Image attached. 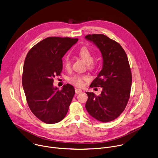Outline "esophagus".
Wrapping results in <instances>:
<instances>
[{"mask_svg":"<svg viewBox=\"0 0 158 158\" xmlns=\"http://www.w3.org/2000/svg\"><path fill=\"white\" fill-rule=\"evenodd\" d=\"M82 92V90L81 89H79V88H77L75 89V93L76 94H80V93Z\"/></svg>","mask_w":158,"mask_h":158,"instance_id":"34e87169","label":"esophagus"}]
</instances>
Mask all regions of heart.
Segmentation results:
<instances>
[{
  "mask_svg": "<svg viewBox=\"0 0 158 158\" xmlns=\"http://www.w3.org/2000/svg\"><path fill=\"white\" fill-rule=\"evenodd\" d=\"M79 56L86 63V64H88L89 67L92 68L94 65L91 63L93 60V55L91 51L86 47H81L78 51ZM65 67L67 69L69 68L70 66V61L69 57H67L65 59ZM89 80V77L87 75H75L73 77H71L69 80L70 82L77 86H83L84 85V82L88 81Z\"/></svg>",
  "mask_w": 158,
  "mask_h": 158,
  "instance_id": "heart-1",
  "label": "heart"
}]
</instances>
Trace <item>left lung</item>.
I'll return each instance as SVG.
<instances>
[{
	"label": "left lung",
	"mask_w": 158,
	"mask_h": 158,
	"mask_svg": "<svg viewBox=\"0 0 158 158\" xmlns=\"http://www.w3.org/2000/svg\"><path fill=\"white\" fill-rule=\"evenodd\" d=\"M85 39L100 50L103 66L91 87H102L100 95L86 92L85 108L94 119L106 123L118 118L124 110L130 96L132 83L131 69L127 53L116 42L103 34L85 36Z\"/></svg>",
	"instance_id": "obj_1"
}]
</instances>
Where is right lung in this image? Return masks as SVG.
<instances>
[{"mask_svg": "<svg viewBox=\"0 0 158 158\" xmlns=\"http://www.w3.org/2000/svg\"><path fill=\"white\" fill-rule=\"evenodd\" d=\"M78 39L48 37L28 52L23 68L22 86L28 105L33 114L47 124L64 119L75 94L74 87L67 84L61 90L53 86L60 76L62 58Z\"/></svg>", "mask_w": 158, "mask_h": 158, "instance_id": "obj_1", "label": "right lung"}]
</instances>
